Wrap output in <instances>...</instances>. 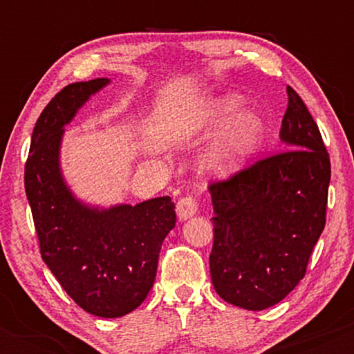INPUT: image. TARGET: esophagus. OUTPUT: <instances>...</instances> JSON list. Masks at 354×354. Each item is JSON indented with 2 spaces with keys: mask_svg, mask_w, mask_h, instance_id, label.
<instances>
[{
  "mask_svg": "<svg viewBox=\"0 0 354 354\" xmlns=\"http://www.w3.org/2000/svg\"><path fill=\"white\" fill-rule=\"evenodd\" d=\"M198 211V201L193 196H185L178 201L176 205V214L180 221H186V219L194 216Z\"/></svg>",
  "mask_w": 354,
  "mask_h": 354,
  "instance_id": "1",
  "label": "esophagus"
}]
</instances>
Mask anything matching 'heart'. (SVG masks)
Here are the masks:
<instances>
[{
  "instance_id": "obj_1",
  "label": "heart",
  "mask_w": 354,
  "mask_h": 354,
  "mask_svg": "<svg viewBox=\"0 0 354 354\" xmlns=\"http://www.w3.org/2000/svg\"><path fill=\"white\" fill-rule=\"evenodd\" d=\"M243 100L236 95H225L205 106L203 120L221 135L211 148L208 166L219 176H233L258 154L265 143V124L253 113H241Z\"/></svg>"
}]
</instances>
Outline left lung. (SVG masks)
<instances>
[{
	"label": "left lung",
	"instance_id": "left-lung-1",
	"mask_svg": "<svg viewBox=\"0 0 354 354\" xmlns=\"http://www.w3.org/2000/svg\"><path fill=\"white\" fill-rule=\"evenodd\" d=\"M286 93L284 151L209 185L211 281L226 303L250 311L295 290L326 223L330 154L306 104L291 86Z\"/></svg>",
	"mask_w": 354,
	"mask_h": 354
}]
</instances>
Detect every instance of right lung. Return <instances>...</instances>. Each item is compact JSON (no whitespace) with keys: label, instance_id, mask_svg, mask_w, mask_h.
<instances>
[{"label":"right lung","instance_id":"1","mask_svg":"<svg viewBox=\"0 0 354 354\" xmlns=\"http://www.w3.org/2000/svg\"><path fill=\"white\" fill-rule=\"evenodd\" d=\"M111 83L108 78L68 84L43 109L31 135L24 189L41 258L70 298L101 318L136 310L156 276L161 245L174 228L169 196L109 208L76 198L61 171L64 126Z\"/></svg>","mask_w":354,"mask_h":354}]
</instances>
